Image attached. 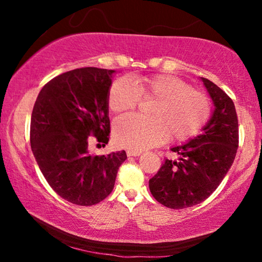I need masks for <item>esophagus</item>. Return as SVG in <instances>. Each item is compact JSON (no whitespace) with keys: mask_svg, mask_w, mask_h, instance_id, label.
Masks as SVG:
<instances>
[{"mask_svg":"<svg viewBox=\"0 0 262 262\" xmlns=\"http://www.w3.org/2000/svg\"><path fill=\"white\" fill-rule=\"evenodd\" d=\"M141 155V151H135V150H127L128 157H137Z\"/></svg>","mask_w":262,"mask_h":262,"instance_id":"obj_1","label":"esophagus"}]
</instances>
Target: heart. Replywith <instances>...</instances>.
I'll use <instances>...</instances> for the list:
<instances>
[{
    "label": "heart",
    "mask_w": 262,
    "mask_h": 262,
    "mask_svg": "<svg viewBox=\"0 0 262 262\" xmlns=\"http://www.w3.org/2000/svg\"><path fill=\"white\" fill-rule=\"evenodd\" d=\"M155 100L148 115L119 117L113 122V140L119 147L142 151L166 139L186 141L198 134L211 113L208 96L170 75L118 78L108 92V107L119 113L135 108L140 100Z\"/></svg>",
    "instance_id": "1"
}]
</instances>
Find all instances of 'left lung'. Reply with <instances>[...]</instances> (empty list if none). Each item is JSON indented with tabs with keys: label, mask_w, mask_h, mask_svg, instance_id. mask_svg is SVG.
Segmentation results:
<instances>
[{
	"label": "left lung",
	"mask_w": 262,
	"mask_h": 262,
	"mask_svg": "<svg viewBox=\"0 0 262 262\" xmlns=\"http://www.w3.org/2000/svg\"><path fill=\"white\" fill-rule=\"evenodd\" d=\"M214 104L211 117L194 139L171 150L178 161L165 159L149 180L152 196L171 209L205 201L227 176L238 149V119L232 99L216 84L201 77Z\"/></svg>",
	"instance_id": "obj_1"
}]
</instances>
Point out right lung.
I'll return each mask as SVG.
<instances>
[{"label":"right lung","instance_id":"obj_1","mask_svg":"<svg viewBox=\"0 0 262 262\" xmlns=\"http://www.w3.org/2000/svg\"><path fill=\"white\" fill-rule=\"evenodd\" d=\"M115 70L74 69L48 82L31 117V148L56 194L74 205L92 206L113 190L125 150L94 156L89 140L108 143V92Z\"/></svg>","mask_w":262,"mask_h":262}]
</instances>
